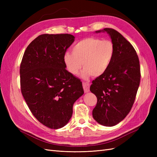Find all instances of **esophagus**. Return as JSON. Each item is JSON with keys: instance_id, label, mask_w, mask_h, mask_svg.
Masks as SVG:
<instances>
[{"instance_id": "obj_1", "label": "esophagus", "mask_w": 157, "mask_h": 157, "mask_svg": "<svg viewBox=\"0 0 157 157\" xmlns=\"http://www.w3.org/2000/svg\"><path fill=\"white\" fill-rule=\"evenodd\" d=\"M82 86L84 90V92H88L90 91V84L88 82H83Z\"/></svg>"}]
</instances>
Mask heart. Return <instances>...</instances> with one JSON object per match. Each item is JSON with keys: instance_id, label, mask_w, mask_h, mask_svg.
Here are the masks:
<instances>
[{"instance_id": "obj_1", "label": "heart", "mask_w": 157, "mask_h": 157, "mask_svg": "<svg viewBox=\"0 0 157 157\" xmlns=\"http://www.w3.org/2000/svg\"><path fill=\"white\" fill-rule=\"evenodd\" d=\"M72 52H66L64 55V62L69 72L77 75L83 65V77L87 78L90 75L97 77L109 69L115 54V46L110 40L88 37L77 42Z\"/></svg>"}]
</instances>
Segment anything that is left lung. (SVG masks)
<instances>
[{
	"instance_id": "8db88e82",
	"label": "left lung",
	"mask_w": 157,
	"mask_h": 157,
	"mask_svg": "<svg viewBox=\"0 0 157 157\" xmlns=\"http://www.w3.org/2000/svg\"><path fill=\"white\" fill-rule=\"evenodd\" d=\"M115 46L112 62L105 73L92 81L90 90L97 97L92 115L99 124H117L127 116L134 105L141 72L138 56L133 46L117 31L105 28Z\"/></svg>"
}]
</instances>
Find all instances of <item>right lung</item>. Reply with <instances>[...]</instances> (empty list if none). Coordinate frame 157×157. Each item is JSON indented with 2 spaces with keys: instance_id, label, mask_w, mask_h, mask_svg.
<instances>
[{
  "instance_id": "add662e5",
  "label": "right lung",
  "mask_w": 157,
  "mask_h": 157,
  "mask_svg": "<svg viewBox=\"0 0 157 157\" xmlns=\"http://www.w3.org/2000/svg\"><path fill=\"white\" fill-rule=\"evenodd\" d=\"M70 34H43L27 46L20 64L21 91L41 124L58 129L72 117L74 103L83 95L80 80L65 69L64 55L74 42Z\"/></svg>"
}]
</instances>
